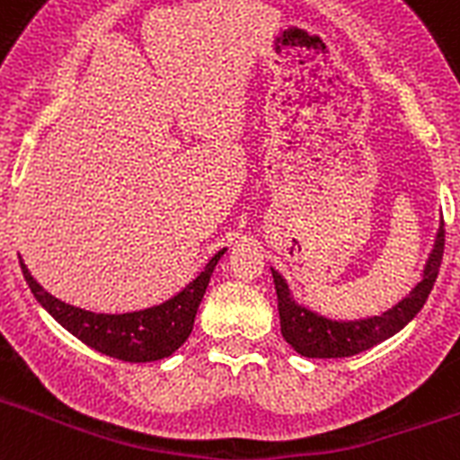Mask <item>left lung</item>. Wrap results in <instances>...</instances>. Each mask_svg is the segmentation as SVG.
Returning <instances> with one entry per match:
<instances>
[{"label": "left lung", "instance_id": "left-lung-1", "mask_svg": "<svg viewBox=\"0 0 460 460\" xmlns=\"http://www.w3.org/2000/svg\"><path fill=\"white\" fill-rule=\"evenodd\" d=\"M442 253H445V221L440 223L436 246L430 251L429 262L424 267V279L396 306L382 315L364 320H329L299 306L292 299L286 279L271 270L276 296H279L280 334L299 355L311 357V359H339V357L359 355L401 332L424 308L440 271Z\"/></svg>", "mask_w": 460, "mask_h": 460}]
</instances>
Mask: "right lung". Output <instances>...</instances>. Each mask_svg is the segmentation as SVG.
Instances as JSON below:
<instances>
[{"label": "right lung", "instance_id": "add662e5", "mask_svg": "<svg viewBox=\"0 0 460 460\" xmlns=\"http://www.w3.org/2000/svg\"><path fill=\"white\" fill-rule=\"evenodd\" d=\"M223 253L226 249L218 251L207 262L205 270L172 299L158 304V306L145 308V311L121 313V315L92 313L59 302L57 296H52L36 283L24 262H20V267H22L24 280L40 306L46 308L64 329H68L75 339L103 355L137 364V361H156L170 357L189 339V334L193 332L195 313H198V306L209 286L211 271L218 265Z\"/></svg>", "mask_w": 460, "mask_h": 460}]
</instances>
